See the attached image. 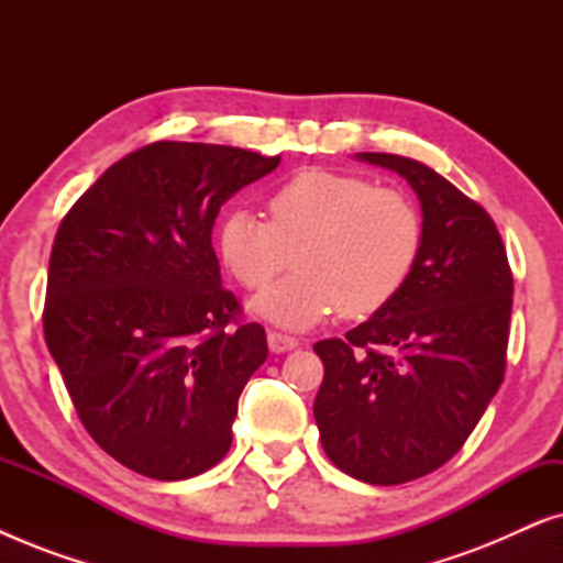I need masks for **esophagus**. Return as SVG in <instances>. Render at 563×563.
<instances>
[{
    "mask_svg": "<svg viewBox=\"0 0 563 563\" xmlns=\"http://www.w3.org/2000/svg\"><path fill=\"white\" fill-rule=\"evenodd\" d=\"M299 341L295 335H287V333H279V330H272L268 333V349H272L274 353H287L291 349H297Z\"/></svg>",
    "mask_w": 563,
    "mask_h": 563,
    "instance_id": "34e87169",
    "label": "esophagus"
}]
</instances>
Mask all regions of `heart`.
<instances>
[{
	"mask_svg": "<svg viewBox=\"0 0 563 563\" xmlns=\"http://www.w3.org/2000/svg\"><path fill=\"white\" fill-rule=\"evenodd\" d=\"M266 217L230 212L218 251L251 291L276 279L295 251V272L256 302L264 318L287 328L314 325L338 310L343 318L379 312L410 279L422 249L412 199L361 174L297 172L268 191Z\"/></svg>",
	"mask_w": 563,
	"mask_h": 563,
	"instance_id": "1",
	"label": "heart"
}]
</instances>
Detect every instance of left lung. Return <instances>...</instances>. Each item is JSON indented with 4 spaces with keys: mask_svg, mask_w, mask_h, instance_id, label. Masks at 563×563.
<instances>
[{
    "mask_svg": "<svg viewBox=\"0 0 563 563\" xmlns=\"http://www.w3.org/2000/svg\"><path fill=\"white\" fill-rule=\"evenodd\" d=\"M361 161L405 176L422 207V249L387 307L314 343L322 449L368 484H405L461 451L505 379L512 272L495 220L433 168L395 153Z\"/></svg>",
    "mask_w": 563,
    "mask_h": 563,
    "instance_id": "1",
    "label": "left lung"
}]
</instances>
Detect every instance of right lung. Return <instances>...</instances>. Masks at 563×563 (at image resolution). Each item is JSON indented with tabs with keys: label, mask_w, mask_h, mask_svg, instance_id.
<instances>
[{
	"label": "right lung",
	"mask_w": 563,
	"mask_h": 563,
	"mask_svg": "<svg viewBox=\"0 0 563 563\" xmlns=\"http://www.w3.org/2000/svg\"><path fill=\"white\" fill-rule=\"evenodd\" d=\"M279 161L156 141L107 168L60 220L45 343L81 426L137 474L189 479L233 443L238 397L268 345L222 287L212 225Z\"/></svg>",
	"instance_id": "obj_1"
}]
</instances>
